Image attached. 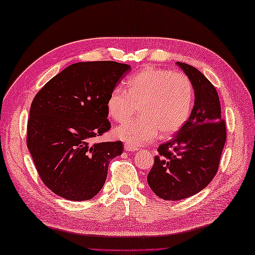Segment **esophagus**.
I'll return each mask as SVG.
<instances>
[{"label":"esophagus","instance_id":"34e87169","mask_svg":"<svg viewBox=\"0 0 255 255\" xmlns=\"http://www.w3.org/2000/svg\"><path fill=\"white\" fill-rule=\"evenodd\" d=\"M124 150L125 151H136V148H135V146L131 145V144H128V143H125L124 144Z\"/></svg>","mask_w":255,"mask_h":255}]
</instances>
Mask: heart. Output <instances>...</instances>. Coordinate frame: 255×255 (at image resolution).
Listing matches in <instances>:
<instances>
[{
	"instance_id": "1",
	"label": "heart",
	"mask_w": 255,
	"mask_h": 255,
	"mask_svg": "<svg viewBox=\"0 0 255 255\" xmlns=\"http://www.w3.org/2000/svg\"><path fill=\"white\" fill-rule=\"evenodd\" d=\"M193 98V85L186 75L148 67L128 79V89H112L106 107L112 119L123 122L139 105L140 118L114 130L118 139L137 146L154 141L160 132L168 136L179 131L189 118Z\"/></svg>"
}]
</instances>
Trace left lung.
Returning <instances> with one entry per match:
<instances>
[{"instance_id":"1","label":"left lung","mask_w":255,"mask_h":255,"mask_svg":"<svg viewBox=\"0 0 255 255\" xmlns=\"http://www.w3.org/2000/svg\"><path fill=\"white\" fill-rule=\"evenodd\" d=\"M177 65L193 85L195 102L184 127L159 145L148 175L150 188L164 200L185 199L203 190L216 175L226 141L216 88L195 67Z\"/></svg>"}]
</instances>
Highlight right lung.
<instances>
[{"label": "right lung", "instance_id": "right-lung-1", "mask_svg": "<svg viewBox=\"0 0 255 255\" xmlns=\"http://www.w3.org/2000/svg\"><path fill=\"white\" fill-rule=\"evenodd\" d=\"M131 70L115 61L76 62L33 98L26 145L43 184L60 197L82 202L100 193L123 143L93 139L111 128L106 102Z\"/></svg>", "mask_w": 255, "mask_h": 255}]
</instances>
